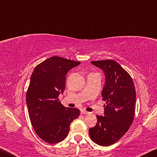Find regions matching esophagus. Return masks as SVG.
<instances>
[{
    "label": "esophagus",
    "instance_id": "obj_1",
    "mask_svg": "<svg viewBox=\"0 0 157 157\" xmlns=\"http://www.w3.org/2000/svg\"><path fill=\"white\" fill-rule=\"evenodd\" d=\"M89 113V111H87L84 110V109H82L81 110V113L82 114H87V113Z\"/></svg>",
    "mask_w": 157,
    "mask_h": 157
}]
</instances>
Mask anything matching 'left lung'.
I'll return each instance as SVG.
<instances>
[{"instance_id": "left-lung-1", "label": "left lung", "mask_w": 157, "mask_h": 157, "mask_svg": "<svg viewBox=\"0 0 157 157\" xmlns=\"http://www.w3.org/2000/svg\"><path fill=\"white\" fill-rule=\"evenodd\" d=\"M102 69L106 82L102 91L106 102L105 116H96L95 126L89 129L91 140L109 146L120 140L133 123L136 109V90L129 74L113 59L92 61Z\"/></svg>"}]
</instances>
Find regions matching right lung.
Here are the masks:
<instances>
[{
  "mask_svg": "<svg viewBox=\"0 0 157 157\" xmlns=\"http://www.w3.org/2000/svg\"><path fill=\"white\" fill-rule=\"evenodd\" d=\"M80 62L53 56L37 65L26 92L29 117L34 131L45 142L54 144L68 136L70 124L80 111L65 107L59 95L66 87V75Z\"/></svg>",
  "mask_w": 157,
  "mask_h": 157,
  "instance_id": "1",
  "label": "right lung"
}]
</instances>
